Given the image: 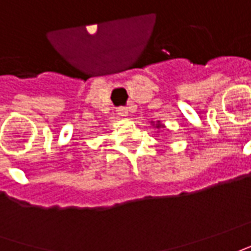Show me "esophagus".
I'll return each mask as SVG.
<instances>
[{"label":"esophagus","mask_w":251,"mask_h":251,"mask_svg":"<svg viewBox=\"0 0 251 251\" xmlns=\"http://www.w3.org/2000/svg\"><path fill=\"white\" fill-rule=\"evenodd\" d=\"M117 114L121 115V117H126L129 114V110H127V107H118L117 108Z\"/></svg>","instance_id":"esophagus-1"}]
</instances>
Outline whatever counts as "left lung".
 <instances>
[{"mask_svg": "<svg viewBox=\"0 0 251 251\" xmlns=\"http://www.w3.org/2000/svg\"><path fill=\"white\" fill-rule=\"evenodd\" d=\"M158 126H159V125H158Z\"/></svg>", "mask_w": 251, "mask_h": 251, "instance_id": "obj_1", "label": "left lung"}]
</instances>
